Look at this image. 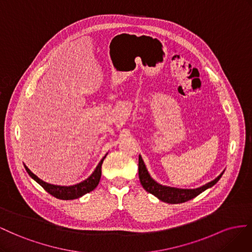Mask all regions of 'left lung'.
I'll list each match as a JSON object with an SVG mask.
<instances>
[{"label": "left lung", "mask_w": 252, "mask_h": 252, "mask_svg": "<svg viewBox=\"0 0 252 252\" xmlns=\"http://www.w3.org/2000/svg\"><path fill=\"white\" fill-rule=\"evenodd\" d=\"M138 174H139L140 184L142 185L143 189L146 191L153 194L154 196H156L158 199H160L161 202L168 203V204H181V203L188 202V200L196 197L198 194L213 187L220 181L221 175L224 174V171H222L217 178L213 179L212 182L208 183L202 187H198V188H195V189L175 188V187L163 186L159 183H157L155 179L150 175L149 171L145 164V161H143L142 157L139 155Z\"/></svg>", "instance_id": "obj_1"}]
</instances>
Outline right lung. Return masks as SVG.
Masks as SVG:
<instances>
[{
	"mask_svg": "<svg viewBox=\"0 0 252 252\" xmlns=\"http://www.w3.org/2000/svg\"><path fill=\"white\" fill-rule=\"evenodd\" d=\"M106 155L107 154H105V156L102 158V159L99 161L98 166L96 167L94 172H93L88 178L84 179L83 182L78 183L73 186H60V185H53V184L46 183L44 181H42V179H40L35 174H33L32 172L26 167V164H24V167H25V170L27 171V173L30 174V176L33 179V181H35L40 186H42L49 194H52V195L55 196L56 198L69 200V199H76V198L81 197L84 195V194L89 193L96 188L100 182V177H101V166Z\"/></svg>",
	"mask_w": 252,
	"mask_h": 252,
	"instance_id": "1",
	"label": "right lung"
}]
</instances>
